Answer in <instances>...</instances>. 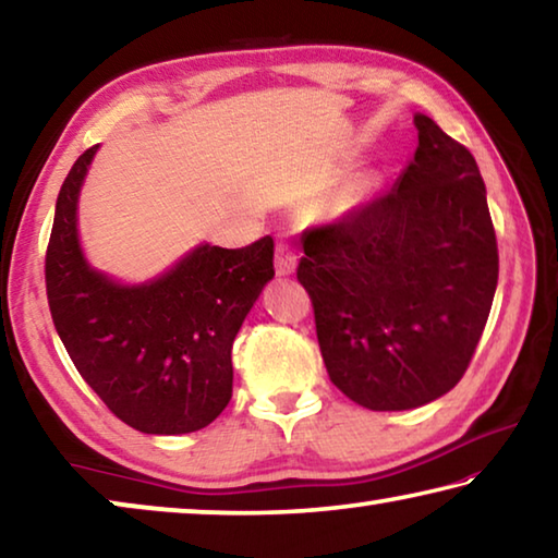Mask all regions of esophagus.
<instances>
[{
  "label": "esophagus",
  "instance_id": "34e87169",
  "mask_svg": "<svg viewBox=\"0 0 558 558\" xmlns=\"http://www.w3.org/2000/svg\"><path fill=\"white\" fill-rule=\"evenodd\" d=\"M298 266V248L290 239H280L276 245V270L278 276H290Z\"/></svg>",
  "mask_w": 558,
  "mask_h": 558
}]
</instances>
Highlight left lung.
Returning <instances> with one entry per match:
<instances>
[{"instance_id":"1","label":"left lung","mask_w":558,"mask_h":558,"mask_svg":"<svg viewBox=\"0 0 558 558\" xmlns=\"http://www.w3.org/2000/svg\"><path fill=\"white\" fill-rule=\"evenodd\" d=\"M413 125L418 147L391 192L302 235L298 280L327 374L372 411L418 409L462 379L499 276L475 157L430 118Z\"/></svg>"}]
</instances>
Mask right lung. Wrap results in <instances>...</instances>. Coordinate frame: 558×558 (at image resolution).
I'll return each mask as SVG.
<instances>
[{
  "label": "right lung",
  "instance_id": "obj_1",
  "mask_svg": "<svg viewBox=\"0 0 558 558\" xmlns=\"http://www.w3.org/2000/svg\"><path fill=\"white\" fill-rule=\"evenodd\" d=\"M96 147L59 192L46 248V298L75 369L140 433L199 430L231 401V347L272 268V239L199 245L147 286H118L83 258L75 206Z\"/></svg>",
  "mask_w": 558,
  "mask_h": 558
}]
</instances>
